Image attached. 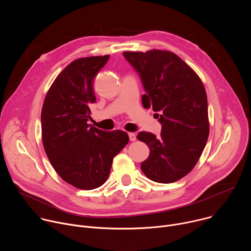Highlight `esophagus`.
<instances>
[{"label": "esophagus", "instance_id": "esophagus-1", "mask_svg": "<svg viewBox=\"0 0 251 251\" xmlns=\"http://www.w3.org/2000/svg\"><path fill=\"white\" fill-rule=\"evenodd\" d=\"M129 135V139L130 141H135L137 138H136V134L135 133H128Z\"/></svg>", "mask_w": 251, "mask_h": 251}]
</instances>
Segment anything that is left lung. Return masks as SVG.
Masks as SVG:
<instances>
[{
	"label": "left lung",
	"mask_w": 251,
	"mask_h": 251,
	"mask_svg": "<svg viewBox=\"0 0 251 251\" xmlns=\"http://www.w3.org/2000/svg\"><path fill=\"white\" fill-rule=\"evenodd\" d=\"M141 76L145 108L152 107L162 124L160 137L139 132L137 139L150 149L141 170L150 180L170 184L197 165L209 134L207 97L201 79L180 56L170 50L124 51Z\"/></svg>",
	"instance_id": "obj_1"
}]
</instances>
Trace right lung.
I'll return each mask as SVG.
<instances>
[{
	"mask_svg": "<svg viewBox=\"0 0 251 251\" xmlns=\"http://www.w3.org/2000/svg\"><path fill=\"white\" fill-rule=\"evenodd\" d=\"M109 54L70 62L50 87L42 109L46 154L62 180L80 190H93L108 178L113 158L128 144L121 130L103 131L87 121L96 98L93 79Z\"/></svg>",
	"mask_w": 251,
	"mask_h": 251,
	"instance_id": "right-lung-1",
	"label": "right lung"
}]
</instances>
